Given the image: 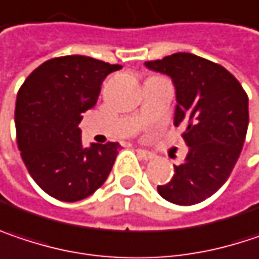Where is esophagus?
<instances>
[{"label":"esophagus","instance_id":"esophagus-1","mask_svg":"<svg viewBox=\"0 0 259 259\" xmlns=\"http://www.w3.org/2000/svg\"><path fill=\"white\" fill-rule=\"evenodd\" d=\"M136 153H138V155H139L142 160H147V161H148V160H153L154 157H155L153 153H150V151H147V150H142V148H138Z\"/></svg>","mask_w":259,"mask_h":259}]
</instances>
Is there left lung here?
Masks as SVG:
<instances>
[{"instance_id":"obj_1","label":"left lung","mask_w":259,"mask_h":259,"mask_svg":"<svg viewBox=\"0 0 259 259\" xmlns=\"http://www.w3.org/2000/svg\"><path fill=\"white\" fill-rule=\"evenodd\" d=\"M145 65L175 84V126H185L182 138L190 147L174 178L157 191L181 206L200 203L223 187L239 160L249 123L246 92L220 63L191 53Z\"/></svg>"}]
</instances>
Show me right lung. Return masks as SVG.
I'll return each mask as SVG.
<instances>
[{"label":"right lung","instance_id":"1","mask_svg":"<svg viewBox=\"0 0 259 259\" xmlns=\"http://www.w3.org/2000/svg\"><path fill=\"white\" fill-rule=\"evenodd\" d=\"M121 69L89 56L46 60L22 84L16 99V138L29 175L60 201L93 194L109 175L118 142L82 148L78 127L93 108L108 74Z\"/></svg>","mask_w":259,"mask_h":259}]
</instances>
